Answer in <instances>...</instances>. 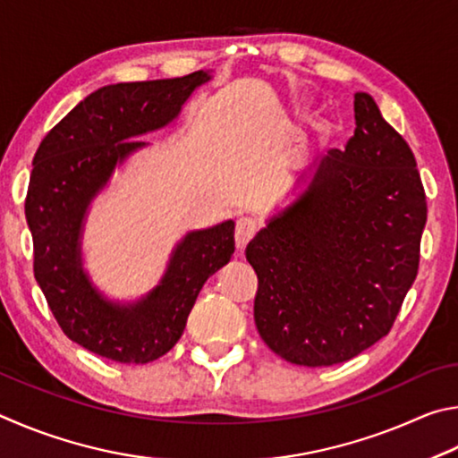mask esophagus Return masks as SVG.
<instances>
[{"mask_svg": "<svg viewBox=\"0 0 458 458\" xmlns=\"http://www.w3.org/2000/svg\"><path fill=\"white\" fill-rule=\"evenodd\" d=\"M259 231V225L255 219H250V216H243V219L237 221V227H235V243H237V250L243 251L247 243L251 242L255 237V233Z\"/></svg>", "mask_w": 458, "mask_h": 458, "instance_id": "esophagus-1", "label": "esophagus"}]
</instances>
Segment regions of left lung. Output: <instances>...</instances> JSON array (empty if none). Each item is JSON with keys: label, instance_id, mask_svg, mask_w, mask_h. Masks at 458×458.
Returning a JSON list of instances; mask_svg holds the SVG:
<instances>
[{"label": "left lung", "instance_id": "8db88e82", "mask_svg": "<svg viewBox=\"0 0 458 458\" xmlns=\"http://www.w3.org/2000/svg\"><path fill=\"white\" fill-rule=\"evenodd\" d=\"M356 131L316 165L301 195L247 245L255 326L300 366L346 362L390 332L419 274L427 197L411 147L370 94Z\"/></svg>", "mask_w": 458, "mask_h": 458}]
</instances>
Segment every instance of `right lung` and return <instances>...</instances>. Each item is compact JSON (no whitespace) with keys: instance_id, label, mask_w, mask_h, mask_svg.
<instances>
[{"instance_id":"add662e5","label":"right lung","mask_w":458,"mask_h":458,"mask_svg":"<svg viewBox=\"0 0 458 458\" xmlns=\"http://www.w3.org/2000/svg\"><path fill=\"white\" fill-rule=\"evenodd\" d=\"M211 80L182 78L98 88L39 142L26 197L34 239V276L55 322L72 342L123 364H148L182 335L200 287L235 251V223L191 231L174 247L160 284L147 298L114 303L90 284L80 258L88 205L116 165L147 147L134 136L163 128Z\"/></svg>"}]
</instances>
